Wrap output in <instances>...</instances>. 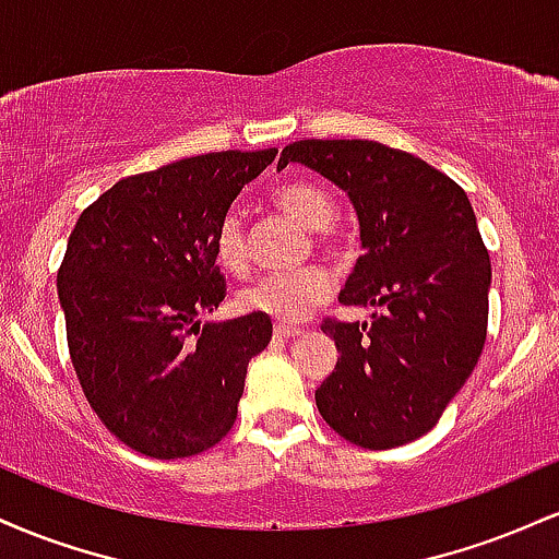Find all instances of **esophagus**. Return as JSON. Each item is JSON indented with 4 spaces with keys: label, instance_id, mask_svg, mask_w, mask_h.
I'll use <instances>...</instances> for the list:
<instances>
[{
    "label": "esophagus",
    "instance_id": "1",
    "mask_svg": "<svg viewBox=\"0 0 559 559\" xmlns=\"http://www.w3.org/2000/svg\"><path fill=\"white\" fill-rule=\"evenodd\" d=\"M273 331L278 338H294V336H301V333H305L299 325H288V323H275Z\"/></svg>",
    "mask_w": 559,
    "mask_h": 559
}]
</instances>
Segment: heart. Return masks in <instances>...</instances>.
<instances>
[{
    "label": "heart",
    "mask_w": 559,
    "mask_h": 559,
    "mask_svg": "<svg viewBox=\"0 0 559 559\" xmlns=\"http://www.w3.org/2000/svg\"><path fill=\"white\" fill-rule=\"evenodd\" d=\"M273 202L281 213H286L294 223L316 234L320 247H336V234L331 223L336 221V202L323 186L310 178H292L275 186ZM215 258L223 271L243 275L252 265L249 239L243 221L236 213L226 215L215 230ZM333 294V278L323 267H305L297 273H273L260 278L258 284L239 292V307L243 312H258L281 320V323H297L310 316L318 305L329 301Z\"/></svg>",
    "instance_id": "1"
}]
</instances>
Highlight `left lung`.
Instances as JSON below:
<instances>
[{
  "label": "left lung",
  "instance_id": "8db88e82",
  "mask_svg": "<svg viewBox=\"0 0 559 559\" xmlns=\"http://www.w3.org/2000/svg\"><path fill=\"white\" fill-rule=\"evenodd\" d=\"M301 163L349 194L365 252L342 305H376L368 325L325 318L338 355L316 391L349 444L391 449L439 423L476 368L489 325L491 262L463 186L409 152L368 139H301Z\"/></svg>",
  "mask_w": 559,
  "mask_h": 559
}]
</instances>
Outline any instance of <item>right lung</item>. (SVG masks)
Wrapping results in <instances>:
<instances>
[{"label": "right lung", "mask_w": 559, "mask_h": 559, "mask_svg": "<svg viewBox=\"0 0 559 559\" xmlns=\"http://www.w3.org/2000/svg\"><path fill=\"white\" fill-rule=\"evenodd\" d=\"M278 150L210 152L107 189L70 230L57 271L70 362L115 439L157 460L207 452L236 423L267 316L199 329L226 299L215 230Z\"/></svg>", "instance_id": "add662e5"}]
</instances>
